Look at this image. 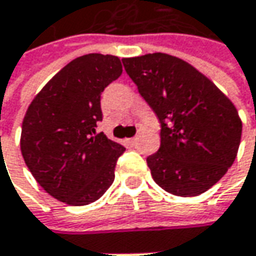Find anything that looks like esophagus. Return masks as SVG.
Masks as SVG:
<instances>
[{
	"mask_svg": "<svg viewBox=\"0 0 256 256\" xmlns=\"http://www.w3.org/2000/svg\"><path fill=\"white\" fill-rule=\"evenodd\" d=\"M126 142L130 144V145H135L136 144V138H130V140H126Z\"/></svg>",
	"mask_w": 256,
	"mask_h": 256,
	"instance_id": "1",
	"label": "esophagus"
}]
</instances>
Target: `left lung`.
I'll use <instances>...</instances> for the list:
<instances>
[{"label":"left lung","mask_w":256,"mask_h":256,"mask_svg":"<svg viewBox=\"0 0 256 256\" xmlns=\"http://www.w3.org/2000/svg\"><path fill=\"white\" fill-rule=\"evenodd\" d=\"M122 64L161 124V146L146 158L154 181L178 196L208 191L238 154L242 122L235 105L176 56L155 52Z\"/></svg>","instance_id":"obj_1"}]
</instances>
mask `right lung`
Returning a JSON list of instances; mask_svg holds the SVG:
<instances>
[{"mask_svg": "<svg viewBox=\"0 0 256 256\" xmlns=\"http://www.w3.org/2000/svg\"><path fill=\"white\" fill-rule=\"evenodd\" d=\"M122 74L118 56L86 54L55 74L30 104L21 152L36 182L58 201L88 205L112 185L122 145L96 134L101 92Z\"/></svg>", "mask_w": 256, "mask_h": 256, "instance_id": "add662e5", "label": "right lung"}]
</instances>
